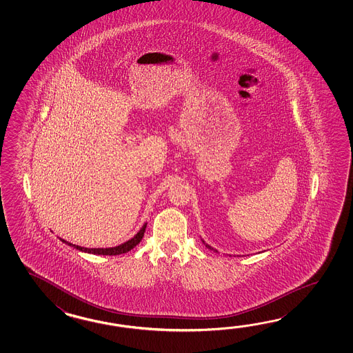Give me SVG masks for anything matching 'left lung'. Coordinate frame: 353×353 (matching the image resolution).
<instances>
[{"label":"left lung","mask_w":353,"mask_h":353,"mask_svg":"<svg viewBox=\"0 0 353 353\" xmlns=\"http://www.w3.org/2000/svg\"><path fill=\"white\" fill-rule=\"evenodd\" d=\"M203 243H204V245H205V248H210V250H213V251H216V252H217V250H214V248H210V245H207V243H205V242H204V241H203Z\"/></svg>","instance_id":"1"}]
</instances>
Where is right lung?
I'll use <instances>...</instances> for the list:
<instances>
[{
    "mask_svg": "<svg viewBox=\"0 0 353 353\" xmlns=\"http://www.w3.org/2000/svg\"><path fill=\"white\" fill-rule=\"evenodd\" d=\"M146 225H148V223H145V225L141 227V230H140L139 232L136 233L135 236H134L131 240L126 241L125 243L119 245V246H116V248H81V246H78V245H73V243H70V242H68V241L63 240V239H60V241H61V242H64V243H67L68 246H70V248H77V250H79V251H83V252H88V254H93V255H121V254H126V252H128V251H131L132 248H135L136 245H139V243H140V241L143 240V233H145V228H146Z\"/></svg>",
    "mask_w": 353,
    "mask_h": 353,
    "instance_id": "add662e5",
    "label": "right lung"
}]
</instances>
